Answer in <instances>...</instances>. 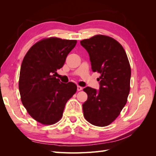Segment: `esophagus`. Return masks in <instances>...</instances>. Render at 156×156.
<instances>
[{
  "mask_svg": "<svg viewBox=\"0 0 156 156\" xmlns=\"http://www.w3.org/2000/svg\"><path fill=\"white\" fill-rule=\"evenodd\" d=\"M82 90V87H80V86H77V90L78 91H80Z\"/></svg>",
  "mask_w": 156,
  "mask_h": 156,
  "instance_id": "34e87169",
  "label": "esophagus"
}]
</instances>
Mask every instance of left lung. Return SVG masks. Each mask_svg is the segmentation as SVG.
I'll return each mask as SVG.
<instances>
[{"instance_id":"obj_1","label":"left lung","mask_w":156,"mask_h":156,"mask_svg":"<svg viewBox=\"0 0 156 156\" xmlns=\"http://www.w3.org/2000/svg\"><path fill=\"white\" fill-rule=\"evenodd\" d=\"M89 54L92 70L100 73L99 90L86 87L84 116L92 125L105 127L125 107L130 90L131 68L123 48L113 38L97 35L80 41Z\"/></svg>"}]
</instances>
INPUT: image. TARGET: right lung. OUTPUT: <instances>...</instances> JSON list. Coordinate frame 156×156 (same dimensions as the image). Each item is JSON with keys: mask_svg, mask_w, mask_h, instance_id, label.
Here are the masks:
<instances>
[{"mask_svg": "<svg viewBox=\"0 0 156 156\" xmlns=\"http://www.w3.org/2000/svg\"><path fill=\"white\" fill-rule=\"evenodd\" d=\"M76 43L56 37L42 39L23 58L19 81L21 101L28 113L41 124L58 122L77 90L73 82L62 83L55 77Z\"/></svg>", "mask_w": 156, "mask_h": 156, "instance_id": "1", "label": "right lung"}]
</instances>
